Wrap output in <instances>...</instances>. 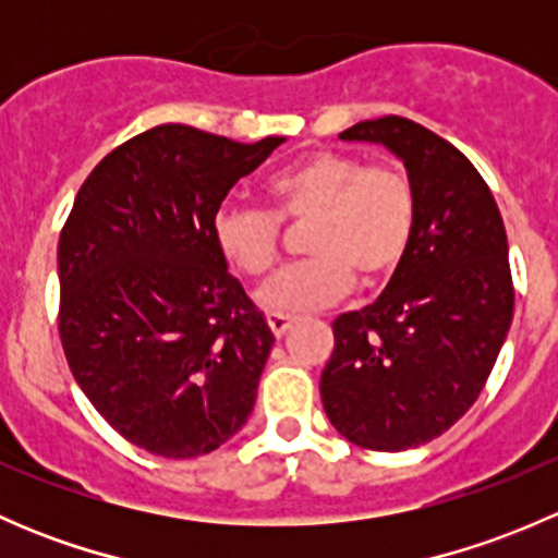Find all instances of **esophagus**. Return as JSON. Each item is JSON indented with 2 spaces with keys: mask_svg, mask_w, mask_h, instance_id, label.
I'll use <instances>...</instances> for the list:
<instances>
[{
  "mask_svg": "<svg viewBox=\"0 0 558 558\" xmlns=\"http://www.w3.org/2000/svg\"><path fill=\"white\" fill-rule=\"evenodd\" d=\"M267 324L272 329L275 337H283L286 331L291 329V318L289 315H280V313H267Z\"/></svg>",
  "mask_w": 558,
  "mask_h": 558,
  "instance_id": "obj_1",
  "label": "esophagus"
}]
</instances>
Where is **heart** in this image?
<instances>
[{"instance_id": "1", "label": "heart", "mask_w": 558, "mask_h": 558, "mask_svg": "<svg viewBox=\"0 0 558 558\" xmlns=\"http://www.w3.org/2000/svg\"><path fill=\"white\" fill-rule=\"evenodd\" d=\"M269 213L221 207L213 221L218 251L247 278H262L278 262V221H311L302 251L262 286L256 302L275 313H313L345 296L359 275L364 286L388 278L408 253L418 202L410 178L397 167H364L348 154L318 150L280 167L264 183Z\"/></svg>"}]
</instances>
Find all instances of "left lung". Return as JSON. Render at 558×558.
Here are the masks:
<instances>
[{
	"label": "left lung",
	"instance_id": "1",
	"mask_svg": "<svg viewBox=\"0 0 558 558\" xmlns=\"http://www.w3.org/2000/svg\"><path fill=\"white\" fill-rule=\"evenodd\" d=\"M340 140L391 150L418 216L384 294L331 324L320 402L353 446L408 451L451 429L492 375L515 302L508 234L481 172L421 123L375 118Z\"/></svg>",
	"mask_w": 558,
	"mask_h": 558
}]
</instances>
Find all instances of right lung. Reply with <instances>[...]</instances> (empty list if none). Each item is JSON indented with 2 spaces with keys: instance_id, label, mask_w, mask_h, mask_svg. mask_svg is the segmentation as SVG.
I'll return each mask as SVG.
<instances>
[{
  "instance_id": "right-lung-1",
  "label": "right lung",
  "mask_w": 558,
  "mask_h": 558,
  "mask_svg": "<svg viewBox=\"0 0 558 558\" xmlns=\"http://www.w3.org/2000/svg\"><path fill=\"white\" fill-rule=\"evenodd\" d=\"M286 137L161 123L107 154L59 240V331L99 415L165 459L238 435L275 335L213 238L221 202Z\"/></svg>"
}]
</instances>
